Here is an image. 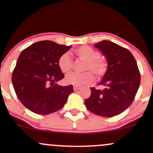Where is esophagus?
Masks as SVG:
<instances>
[{
	"instance_id": "obj_1",
	"label": "esophagus",
	"mask_w": 153,
	"mask_h": 153,
	"mask_svg": "<svg viewBox=\"0 0 153 153\" xmlns=\"http://www.w3.org/2000/svg\"><path fill=\"white\" fill-rule=\"evenodd\" d=\"M80 88V87L78 86V85H74V86H73V89H74L75 91H78Z\"/></svg>"
}]
</instances>
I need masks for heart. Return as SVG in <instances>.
<instances>
[{
	"label": "heart",
	"instance_id": "heart-1",
	"mask_svg": "<svg viewBox=\"0 0 153 153\" xmlns=\"http://www.w3.org/2000/svg\"><path fill=\"white\" fill-rule=\"evenodd\" d=\"M74 52L82 60L85 61L83 73H71L65 77V82L74 85H82L90 84L95 80V75L98 79L102 78L106 74L108 63L106 59L101 57V52L89 46H80L75 49ZM57 65L60 71L68 73L71 71L73 61L68 52L61 54L57 60Z\"/></svg>",
	"mask_w": 153,
	"mask_h": 153
}]
</instances>
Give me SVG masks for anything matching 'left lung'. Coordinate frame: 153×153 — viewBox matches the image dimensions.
Here are the masks:
<instances>
[{"label": "left lung", "instance_id": "8db88e82", "mask_svg": "<svg viewBox=\"0 0 153 153\" xmlns=\"http://www.w3.org/2000/svg\"><path fill=\"white\" fill-rule=\"evenodd\" d=\"M95 47L105 54L108 68L99 84L103 89L91 88V95L85 104L93 114L113 117L133 102L140 87V73L136 59L127 49L106 40Z\"/></svg>", "mask_w": 153, "mask_h": 153}]
</instances>
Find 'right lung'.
I'll use <instances>...</instances> for the list:
<instances>
[{"label": "right lung", "instance_id": "1", "mask_svg": "<svg viewBox=\"0 0 153 153\" xmlns=\"http://www.w3.org/2000/svg\"><path fill=\"white\" fill-rule=\"evenodd\" d=\"M71 47L45 40L21 52L12 73V83L19 101L31 111L42 115L57 111L73 92V85L56 84L65 78L57 60Z\"/></svg>", "mask_w": 153, "mask_h": 153}]
</instances>
